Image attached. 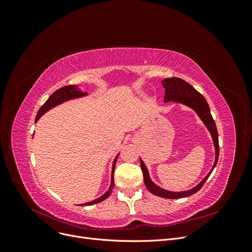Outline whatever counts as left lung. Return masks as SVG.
<instances>
[{
	"label": "left lung",
	"instance_id": "1",
	"mask_svg": "<svg viewBox=\"0 0 252 252\" xmlns=\"http://www.w3.org/2000/svg\"><path fill=\"white\" fill-rule=\"evenodd\" d=\"M163 86L165 88L164 102L173 101L175 103L185 104V105L189 106L190 108H192L197 114H199V117L204 122L206 127L208 128V130L212 136L213 144H215V147H216V161H215V164H213V167L210 170V172L206 175L204 180L200 183L199 185L195 186L192 189L187 190V191H182V192L168 191V190H165L163 188H159L158 186H157L155 183L150 180L147 168H146V166H145L144 162L142 161V159H140L141 168H142L143 177H144V183H145V186H146L147 189L149 190V192H151L155 195H158V196L165 197V199H181V197L192 195L195 192L199 191V190L203 187L204 183L209 178V175L211 174L212 170L215 169V167L218 163L219 152H220L219 134H218V130H217L216 122L212 119L207 101L205 100V97L199 93V91L193 88V86H191L189 83H187L186 81L182 80L180 78L165 79L163 81Z\"/></svg>",
	"mask_w": 252,
	"mask_h": 252
}]
</instances>
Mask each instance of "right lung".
<instances>
[{"label":"right lung","mask_w":252,"mask_h":252,"mask_svg":"<svg viewBox=\"0 0 252 252\" xmlns=\"http://www.w3.org/2000/svg\"><path fill=\"white\" fill-rule=\"evenodd\" d=\"M85 94H87L86 93H81L80 90H78V87L74 86V85H68V86H64L62 88L58 89L57 91H55V93H53L49 96L48 100L45 102V104L40 108V110L37 111V114H36V117H35V122L39 120L45 112L48 111L51 108H53V107H55V106H57V105H59L61 103H63L65 101L71 100V98L80 97V96H83V95H85ZM117 159H118V157H116V158H114V161H113L112 172H111V183H110V187L108 189V191H106V193H104L101 197H98V199H96L94 201L88 202V203H85V204H82V206L94 205V204H96V203H100V202L104 201L105 199H107V197L110 195L112 189H113V186H114L113 174H114V167H116Z\"/></svg>","instance_id":"right-lung-1"}]
</instances>
